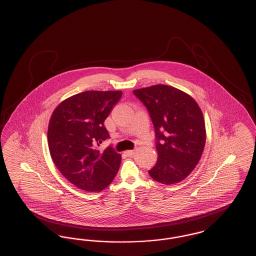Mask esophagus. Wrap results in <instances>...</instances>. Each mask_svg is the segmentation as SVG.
Here are the masks:
<instances>
[{
    "label": "esophagus",
    "mask_w": 256,
    "mask_h": 256,
    "mask_svg": "<svg viewBox=\"0 0 256 256\" xmlns=\"http://www.w3.org/2000/svg\"><path fill=\"white\" fill-rule=\"evenodd\" d=\"M124 154H126L128 156H134V150H126Z\"/></svg>",
    "instance_id": "esophagus-1"
}]
</instances>
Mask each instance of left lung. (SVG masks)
<instances>
[{
	"instance_id": "obj_1",
	"label": "left lung",
	"mask_w": 256,
	"mask_h": 256,
	"mask_svg": "<svg viewBox=\"0 0 256 256\" xmlns=\"http://www.w3.org/2000/svg\"><path fill=\"white\" fill-rule=\"evenodd\" d=\"M154 126L158 159L148 170L156 182H180L194 170L206 146L202 112L190 95L172 86L156 84L134 90Z\"/></svg>"
}]
</instances>
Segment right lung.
<instances>
[{
  "label": "right lung",
  "mask_w": 256,
  "mask_h": 256,
  "mask_svg": "<svg viewBox=\"0 0 256 256\" xmlns=\"http://www.w3.org/2000/svg\"><path fill=\"white\" fill-rule=\"evenodd\" d=\"M122 91H86L54 108L48 126L52 159L69 182L86 192H100L117 174L121 154L98 143L110 137L104 122Z\"/></svg>",
  "instance_id": "obj_1"
}]
</instances>
